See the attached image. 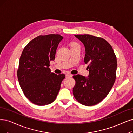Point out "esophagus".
<instances>
[{"instance_id":"34e87169","label":"esophagus","mask_w":133,"mask_h":133,"mask_svg":"<svg viewBox=\"0 0 133 133\" xmlns=\"http://www.w3.org/2000/svg\"><path fill=\"white\" fill-rule=\"evenodd\" d=\"M72 75L71 74H66V75H65V76H66V77H72Z\"/></svg>"}]
</instances>
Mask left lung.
I'll use <instances>...</instances> for the list:
<instances>
[{
    "label": "left lung",
    "instance_id": "1",
    "mask_svg": "<svg viewBox=\"0 0 133 133\" xmlns=\"http://www.w3.org/2000/svg\"><path fill=\"white\" fill-rule=\"evenodd\" d=\"M85 47L84 62L88 64V77L73 76L76 83L73 88L75 98L82 105L93 106L106 98L116 79L117 59L109 42L89 34L75 35Z\"/></svg>",
    "mask_w": 133,
    "mask_h": 133
}]
</instances>
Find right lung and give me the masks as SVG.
I'll use <instances>...</instances> for the list:
<instances>
[{
  "mask_svg": "<svg viewBox=\"0 0 133 133\" xmlns=\"http://www.w3.org/2000/svg\"><path fill=\"white\" fill-rule=\"evenodd\" d=\"M63 39L59 34L37 36L24 47L21 56L17 70L19 83L26 98L35 105L44 106L54 102L65 77L63 74L51 72L49 67Z\"/></svg>",
  "mask_w": 133,
  "mask_h": 133,
  "instance_id": "right-lung-1",
  "label": "right lung"
}]
</instances>
